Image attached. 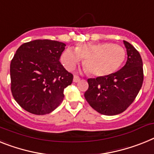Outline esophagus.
I'll use <instances>...</instances> for the list:
<instances>
[{
	"instance_id": "1",
	"label": "esophagus",
	"mask_w": 154,
	"mask_h": 154,
	"mask_svg": "<svg viewBox=\"0 0 154 154\" xmlns=\"http://www.w3.org/2000/svg\"><path fill=\"white\" fill-rule=\"evenodd\" d=\"M79 80H80V78L79 77V76L74 75V79H73V81H74V82H79Z\"/></svg>"
}]
</instances>
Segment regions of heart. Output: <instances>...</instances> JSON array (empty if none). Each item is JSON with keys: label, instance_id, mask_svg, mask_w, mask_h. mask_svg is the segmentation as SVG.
Returning <instances> with one entry per match:
<instances>
[{"label": "heart", "instance_id": "1", "mask_svg": "<svg viewBox=\"0 0 154 154\" xmlns=\"http://www.w3.org/2000/svg\"><path fill=\"white\" fill-rule=\"evenodd\" d=\"M126 57L122 46L110 43H84L75 50L68 47L63 51L61 61L67 70L72 71L82 58L85 72L97 77L107 76L122 66Z\"/></svg>", "mask_w": 154, "mask_h": 154}]
</instances>
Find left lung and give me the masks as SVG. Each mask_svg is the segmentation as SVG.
Instances as JSON below:
<instances>
[{"mask_svg":"<svg viewBox=\"0 0 154 154\" xmlns=\"http://www.w3.org/2000/svg\"><path fill=\"white\" fill-rule=\"evenodd\" d=\"M123 42L128 55L124 66L109 75L87 80L89 88L84 97L101 115H116L125 111L136 99L143 85L141 56L131 43Z\"/></svg>","mask_w":154,"mask_h":154,"instance_id":"obj_1","label":"left lung"}]
</instances>
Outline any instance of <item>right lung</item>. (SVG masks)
<instances>
[{
	"label": "right lung",
	"mask_w": 154,
	"mask_h": 154,
	"mask_svg": "<svg viewBox=\"0 0 154 154\" xmlns=\"http://www.w3.org/2000/svg\"><path fill=\"white\" fill-rule=\"evenodd\" d=\"M66 44L51 39H36L18 47L11 61V90L22 108L33 115L52 112L64 100V90L73 75L60 57Z\"/></svg>",
	"instance_id": "right-lung-1"
}]
</instances>
